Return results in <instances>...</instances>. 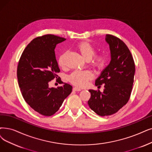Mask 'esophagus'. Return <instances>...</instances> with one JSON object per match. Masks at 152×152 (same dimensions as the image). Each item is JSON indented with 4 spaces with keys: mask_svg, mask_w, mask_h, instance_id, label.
I'll return each mask as SVG.
<instances>
[{
    "mask_svg": "<svg viewBox=\"0 0 152 152\" xmlns=\"http://www.w3.org/2000/svg\"><path fill=\"white\" fill-rule=\"evenodd\" d=\"M73 90L78 92V91H81V89L79 88H78V87H74V88H73Z\"/></svg>",
    "mask_w": 152,
    "mask_h": 152,
    "instance_id": "34e87169",
    "label": "esophagus"
}]
</instances>
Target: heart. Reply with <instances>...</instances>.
Listing matches in <instances>:
<instances>
[{
    "label": "heart",
    "instance_id": "b5f03b06",
    "mask_svg": "<svg viewBox=\"0 0 152 152\" xmlns=\"http://www.w3.org/2000/svg\"><path fill=\"white\" fill-rule=\"evenodd\" d=\"M76 48L85 59L91 60L92 65L94 68L100 69L104 66L105 63V56L102 54L94 56L95 49L94 47L89 42H81L76 45ZM65 53H63L58 57V64L61 67H64L65 65ZM92 78V74L89 70H75L69 75L68 80L74 86L83 87L86 86L88 80Z\"/></svg>",
    "mask_w": 152,
    "mask_h": 152
}]
</instances>
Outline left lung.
Listing matches in <instances>:
<instances>
[{
    "label": "left lung",
    "instance_id": "1",
    "mask_svg": "<svg viewBox=\"0 0 152 152\" xmlns=\"http://www.w3.org/2000/svg\"><path fill=\"white\" fill-rule=\"evenodd\" d=\"M105 40L110 46L111 61L95 80V86L104 84V92L89 90L90 108L100 116L117 112L128 102L134 82L135 66L129 48L112 35L107 34Z\"/></svg>",
    "mask_w": 152,
    "mask_h": 152
}]
</instances>
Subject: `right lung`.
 <instances>
[{
  "mask_svg": "<svg viewBox=\"0 0 152 152\" xmlns=\"http://www.w3.org/2000/svg\"><path fill=\"white\" fill-rule=\"evenodd\" d=\"M66 39L47 34L33 39L24 49L17 66V79L23 98L35 111L44 116L57 112L72 87L57 79L62 86L48 87L60 72L56 58L57 44Z\"/></svg>",
  "mask_w": 152,
  "mask_h": 152,
  "instance_id": "obj_1",
  "label": "right lung"
}]
</instances>
